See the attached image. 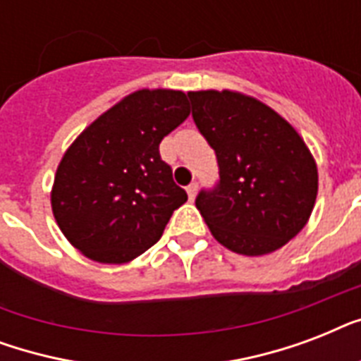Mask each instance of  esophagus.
Here are the masks:
<instances>
[{
    "instance_id": "34e87169",
    "label": "esophagus",
    "mask_w": 361,
    "mask_h": 361,
    "mask_svg": "<svg viewBox=\"0 0 361 361\" xmlns=\"http://www.w3.org/2000/svg\"><path fill=\"white\" fill-rule=\"evenodd\" d=\"M197 192H198L197 183H191V185L187 187V197H189V200H195V198H197Z\"/></svg>"
}]
</instances>
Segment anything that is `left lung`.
<instances>
[{
  "label": "left lung",
  "mask_w": 361,
  "mask_h": 361,
  "mask_svg": "<svg viewBox=\"0 0 361 361\" xmlns=\"http://www.w3.org/2000/svg\"><path fill=\"white\" fill-rule=\"evenodd\" d=\"M192 120L219 163V183L197 208L221 245L262 257L307 225L319 192L313 153L288 121L262 101L231 90L187 93Z\"/></svg>",
  "instance_id": "8db88e82"
}]
</instances>
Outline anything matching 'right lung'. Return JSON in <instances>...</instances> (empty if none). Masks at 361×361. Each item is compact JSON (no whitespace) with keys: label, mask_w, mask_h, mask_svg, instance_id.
I'll return each instance as SVG.
<instances>
[{"label":"right lung","mask_w":361,"mask_h":361,"mask_svg":"<svg viewBox=\"0 0 361 361\" xmlns=\"http://www.w3.org/2000/svg\"><path fill=\"white\" fill-rule=\"evenodd\" d=\"M191 114L178 90H138L90 123L54 176L52 214L84 257L125 264L163 236L187 192L159 155L164 136Z\"/></svg>","instance_id":"obj_1"}]
</instances>
